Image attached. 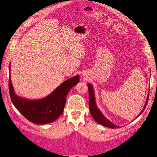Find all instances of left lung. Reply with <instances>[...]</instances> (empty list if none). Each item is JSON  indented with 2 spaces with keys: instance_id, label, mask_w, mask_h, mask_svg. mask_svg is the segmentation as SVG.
Instances as JSON below:
<instances>
[{
  "instance_id": "left-lung-1",
  "label": "left lung",
  "mask_w": 157,
  "mask_h": 157,
  "mask_svg": "<svg viewBox=\"0 0 157 157\" xmlns=\"http://www.w3.org/2000/svg\"><path fill=\"white\" fill-rule=\"evenodd\" d=\"M150 74H151V73H150ZM88 93H89V109H90V113L92 116L93 117V118L94 119V121L97 122H98L99 124L104 126V127H107L111 128H118L121 127H119V126H117L112 123L109 120L107 119L105 116L103 114L102 112H101L99 110V109L98 108L96 103V100H95V94H94V88L93 86V85L88 83ZM148 97H149V91H148V96H147V98H146L145 105H144V107H143L142 111H141V112L139 113V115L137 116V118L139 117V116L142 114V112L144 111V109H145L147 105V103H148Z\"/></svg>"
}]
</instances>
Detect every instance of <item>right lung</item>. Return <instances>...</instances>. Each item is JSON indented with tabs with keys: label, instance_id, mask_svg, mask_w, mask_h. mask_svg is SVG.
<instances>
[{
	"label": "right lung",
	"instance_id": "1",
	"mask_svg": "<svg viewBox=\"0 0 157 157\" xmlns=\"http://www.w3.org/2000/svg\"><path fill=\"white\" fill-rule=\"evenodd\" d=\"M10 67L9 64V89L12 103L24 117L36 124H48L56 121L63 112L69 91L79 82V75H77L63 82L48 96L30 99L19 96L15 92L11 79Z\"/></svg>",
	"mask_w": 157,
	"mask_h": 157
}]
</instances>
